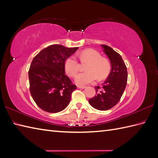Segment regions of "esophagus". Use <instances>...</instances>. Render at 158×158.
<instances>
[{"instance_id":"esophagus-1","label":"esophagus","mask_w":158,"mask_h":158,"mask_svg":"<svg viewBox=\"0 0 158 158\" xmlns=\"http://www.w3.org/2000/svg\"><path fill=\"white\" fill-rule=\"evenodd\" d=\"M77 87L80 88V89H85V86H84V85H77Z\"/></svg>"}]
</instances>
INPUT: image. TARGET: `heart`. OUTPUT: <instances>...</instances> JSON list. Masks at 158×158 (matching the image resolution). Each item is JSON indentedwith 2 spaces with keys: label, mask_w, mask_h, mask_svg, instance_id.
Returning <instances> with one entry per match:
<instances>
[{
  "label": "heart",
  "mask_w": 158,
  "mask_h": 158,
  "mask_svg": "<svg viewBox=\"0 0 158 158\" xmlns=\"http://www.w3.org/2000/svg\"><path fill=\"white\" fill-rule=\"evenodd\" d=\"M82 63L87 62L85 70L75 78L77 83L80 85L90 83L98 79H105L110 71V64L105 58L101 57V54L94 49H86L77 54ZM80 64L74 56H69L64 62V70L70 77H75L79 71Z\"/></svg>",
  "instance_id": "heart-1"
}]
</instances>
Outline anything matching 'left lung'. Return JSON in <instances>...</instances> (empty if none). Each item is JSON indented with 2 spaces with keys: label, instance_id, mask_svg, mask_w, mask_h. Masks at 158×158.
Instances as JSON below:
<instances>
[{
  "label": "left lung",
  "instance_id": "obj_1",
  "mask_svg": "<svg viewBox=\"0 0 158 158\" xmlns=\"http://www.w3.org/2000/svg\"><path fill=\"white\" fill-rule=\"evenodd\" d=\"M111 62L112 69L107 79L100 86H96V95L89 100L91 106L99 110H108L120 101L125 89L128 73L120 55L112 48L102 45Z\"/></svg>",
  "mask_w": 158,
  "mask_h": 158
}]
</instances>
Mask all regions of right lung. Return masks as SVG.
Segmentation results:
<instances>
[{
	"label": "right lung",
	"mask_w": 158,
	"mask_h": 158,
	"mask_svg": "<svg viewBox=\"0 0 158 158\" xmlns=\"http://www.w3.org/2000/svg\"><path fill=\"white\" fill-rule=\"evenodd\" d=\"M77 49L50 45L33 59L28 72L29 91L35 104L43 110L56 113L69 105L77 86L65 75L64 62Z\"/></svg>",
	"instance_id": "1"
}]
</instances>
